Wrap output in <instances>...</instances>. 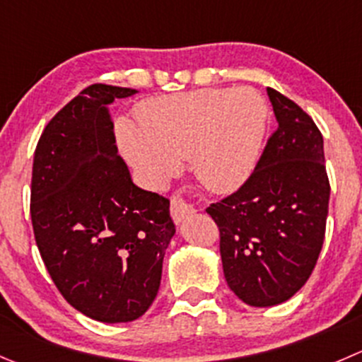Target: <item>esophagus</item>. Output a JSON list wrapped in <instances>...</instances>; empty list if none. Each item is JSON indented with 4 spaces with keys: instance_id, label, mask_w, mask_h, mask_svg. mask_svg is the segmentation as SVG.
Masks as SVG:
<instances>
[{
    "instance_id": "obj_1",
    "label": "esophagus",
    "mask_w": 362,
    "mask_h": 362,
    "mask_svg": "<svg viewBox=\"0 0 362 362\" xmlns=\"http://www.w3.org/2000/svg\"><path fill=\"white\" fill-rule=\"evenodd\" d=\"M170 210H171V217H173L175 223H182L187 216H191L194 212V206L191 203L185 202L182 196H173L170 202Z\"/></svg>"
}]
</instances>
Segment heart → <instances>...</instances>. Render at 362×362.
<instances>
[{
	"mask_svg": "<svg viewBox=\"0 0 362 362\" xmlns=\"http://www.w3.org/2000/svg\"><path fill=\"white\" fill-rule=\"evenodd\" d=\"M136 120L138 127L118 124V145L146 182L164 184L180 157H189L205 187L230 192L258 164L269 110L251 88H203L145 100L136 107Z\"/></svg>",
	"mask_w": 362,
	"mask_h": 362,
	"instance_id": "1",
	"label": "heart"
}]
</instances>
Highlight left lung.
Returning <instances> with one entry per match:
<instances>
[{
    "mask_svg": "<svg viewBox=\"0 0 362 362\" xmlns=\"http://www.w3.org/2000/svg\"><path fill=\"white\" fill-rule=\"evenodd\" d=\"M278 129L251 177L206 209L219 228L224 278L255 308L281 304L310 279L325 237L329 185L313 118L267 88Z\"/></svg>",
    "mask_w": 362,
    "mask_h": 362,
    "instance_id": "1",
    "label": "left lung"
}]
</instances>
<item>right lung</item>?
I'll return each mask as SVG.
<instances>
[{"label":"right lung","instance_id":"right-lung-1","mask_svg":"<svg viewBox=\"0 0 362 362\" xmlns=\"http://www.w3.org/2000/svg\"><path fill=\"white\" fill-rule=\"evenodd\" d=\"M138 93L92 84L45 125L33 159L35 240L66 303L93 320L141 317L160 286L175 235L170 199L132 182L110 106Z\"/></svg>","mask_w":362,"mask_h":362}]
</instances>
